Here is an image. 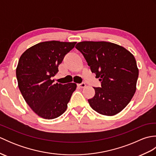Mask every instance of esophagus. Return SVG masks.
Segmentation results:
<instances>
[{
  "instance_id": "1",
  "label": "esophagus",
  "mask_w": 156,
  "mask_h": 156,
  "mask_svg": "<svg viewBox=\"0 0 156 156\" xmlns=\"http://www.w3.org/2000/svg\"><path fill=\"white\" fill-rule=\"evenodd\" d=\"M78 86L80 88H85L86 87V84L84 83V82H82V83H80V84H78Z\"/></svg>"
}]
</instances>
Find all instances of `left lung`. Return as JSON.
Masks as SVG:
<instances>
[{"instance_id": "obj_1", "label": "left lung", "mask_w": 156, "mask_h": 156, "mask_svg": "<svg viewBox=\"0 0 156 156\" xmlns=\"http://www.w3.org/2000/svg\"><path fill=\"white\" fill-rule=\"evenodd\" d=\"M80 51L101 87H94L95 94L88 99L92 108L103 115L119 113L136 90L139 69L133 55L122 46L107 41H82Z\"/></svg>"}]
</instances>
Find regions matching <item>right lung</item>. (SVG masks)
I'll return each mask as SVG.
<instances>
[{
    "mask_svg": "<svg viewBox=\"0 0 156 156\" xmlns=\"http://www.w3.org/2000/svg\"><path fill=\"white\" fill-rule=\"evenodd\" d=\"M76 44L41 42L27 49L19 58L16 69L19 88L27 105L39 117L53 119L67 109L76 84H54L52 77Z\"/></svg>",
    "mask_w": 156,
    "mask_h": 156,
    "instance_id": "right-lung-1",
    "label": "right lung"
}]
</instances>
